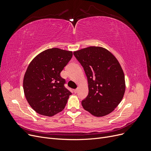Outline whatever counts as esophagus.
Here are the masks:
<instances>
[{
  "mask_svg": "<svg viewBox=\"0 0 151 151\" xmlns=\"http://www.w3.org/2000/svg\"><path fill=\"white\" fill-rule=\"evenodd\" d=\"M77 91H78V89H74V93H77Z\"/></svg>",
  "mask_w": 151,
  "mask_h": 151,
  "instance_id": "1",
  "label": "esophagus"
}]
</instances>
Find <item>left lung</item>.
<instances>
[{"label": "left lung", "mask_w": 151, "mask_h": 151, "mask_svg": "<svg viewBox=\"0 0 151 151\" xmlns=\"http://www.w3.org/2000/svg\"><path fill=\"white\" fill-rule=\"evenodd\" d=\"M88 78L89 93L83 107L96 116L112 112L125 91V76L119 62L108 50L89 47L74 52Z\"/></svg>", "instance_id": "left-lung-1"}]
</instances>
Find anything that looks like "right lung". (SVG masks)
Wrapping results in <instances>:
<instances>
[{
	"mask_svg": "<svg viewBox=\"0 0 151 151\" xmlns=\"http://www.w3.org/2000/svg\"><path fill=\"white\" fill-rule=\"evenodd\" d=\"M72 57V52L57 48L45 50L31 62L23 80L26 98L40 115L52 116L64 109L70 91L60 72Z\"/></svg>",
	"mask_w": 151,
	"mask_h": 151,
	"instance_id": "obj_1",
	"label": "right lung"
}]
</instances>
